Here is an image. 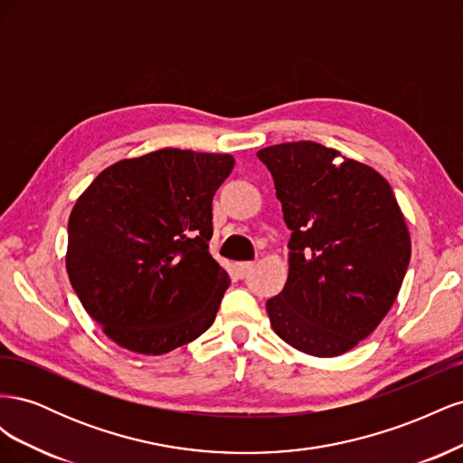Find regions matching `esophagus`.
I'll use <instances>...</instances> for the list:
<instances>
[{"instance_id": "34e87169", "label": "esophagus", "mask_w": 463, "mask_h": 463, "mask_svg": "<svg viewBox=\"0 0 463 463\" xmlns=\"http://www.w3.org/2000/svg\"><path fill=\"white\" fill-rule=\"evenodd\" d=\"M253 269H255V262H237L235 274H237V278H245Z\"/></svg>"}]
</instances>
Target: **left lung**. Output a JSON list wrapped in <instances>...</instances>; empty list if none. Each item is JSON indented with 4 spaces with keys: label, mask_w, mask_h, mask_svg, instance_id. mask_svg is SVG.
<instances>
[{
    "label": "left lung",
    "mask_w": 463,
    "mask_h": 463,
    "mask_svg": "<svg viewBox=\"0 0 463 463\" xmlns=\"http://www.w3.org/2000/svg\"><path fill=\"white\" fill-rule=\"evenodd\" d=\"M257 156L291 230L286 286L266 301L270 325L303 354L342 355L381 325L408 270L411 241L394 193L373 167L313 141Z\"/></svg>",
    "instance_id": "obj_1"
}]
</instances>
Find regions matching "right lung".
Returning <instances> with one entry per match:
<instances>
[{"mask_svg": "<svg viewBox=\"0 0 463 463\" xmlns=\"http://www.w3.org/2000/svg\"><path fill=\"white\" fill-rule=\"evenodd\" d=\"M230 154L162 148L116 162L69 216L67 274L109 340L162 355L213 325L230 276L213 259V199Z\"/></svg>", "mask_w": 463, "mask_h": 463, "instance_id": "add662e5", "label": "right lung"}]
</instances>
